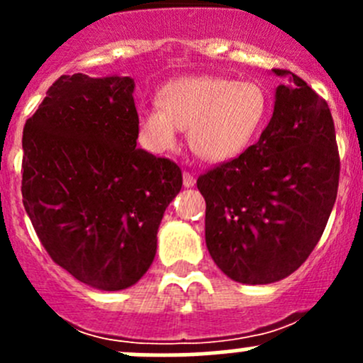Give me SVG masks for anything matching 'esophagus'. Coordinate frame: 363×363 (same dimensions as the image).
Masks as SVG:
<instances>
[{
    "instance_id": "1",
    "label": "esophagus",
    "mask_w": 363,
    "mask_h": 363,
    "mask_svg": "<svg viewBox=\"0 0 363 363\" xmlns=\"http://www.w3.org/2000/svg\"><path fill=\"white\" fill-rule=\"evenodd\" d=\"M182 184H184V188H193L195 186V177L189 172H184L182 174Z\"/></svg>"
}]
</instances>
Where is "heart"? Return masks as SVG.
Masks as SVG:
<instances>
[{
	"label": "heart",
	"mask_w": 363,
	"mask_h": 363,
	"mask_svg": "<svg viewBox=\"0 0 363 363\" xmlns=\"http://www.w3.org/2000/svg\"><path fill=\"white\" fill-rule=\"evenodd\" d=\"M158 107L138 112V130L149 151H175L177 130H188L189 147L199 158L225 163L246 151L262 131L270 101L252 80L196 75L161 87Z\"/></svg>",
	"instance_id": "obj_1"
}]
</instances>
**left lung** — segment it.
Returning <instances> with one entry per match:
<instances>
[{
    "mask_svg": "<svg viewBox=\"0 0 363 363\" xmlns=\"http://www.w3.org/2000/svg\"><path fill=\"white\" fill-rule=\"evenodd\" d=\"M259 140L200 175L205 244L216 265L242 284L294 274L327 226L339 186V151L327 101L288 69Z\"/></svg>",
    "mask_w": 363,
    "mask_h": 363,
    "instance_id": "1",
    "label": "left lung"
}]
</instances>
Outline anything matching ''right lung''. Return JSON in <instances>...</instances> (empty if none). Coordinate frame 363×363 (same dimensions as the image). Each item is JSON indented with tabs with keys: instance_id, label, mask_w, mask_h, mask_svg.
Segmentation results:
<instances>
[{
	"instance_id": "obj_1",
	"label": "right lung",
	"mask_w": 363,
	"mask_h": 363,
	"mask_svg": "<svg viewBox=\"0 0 363 363\" xmlns=\"http://www.w3.org/2000/svg\"><path fill=\"white\" fill-rule=\"evenodd\" d=\"M131 77L63 75L23 133V203L50 258L96 290L133 286L156 256L174 161L137 147Z\"/></svg>"
}]
</instances>
